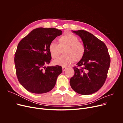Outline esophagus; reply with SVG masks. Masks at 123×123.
<instances>
[{"instance_id":"1","label":"esophagus","mask_w":123,"mask_h":123,"mask_svg":"<svg viewBox=\"0 0 123 123\" xmlns=\"http://www.w3.org/2000/svg\"><path fill=\"white\" fill-rule=\"evenodd\" d=\"M62 71H63V72H64L66 70L67 68H66V67H62Z\"/></svg>"}]
</instances>
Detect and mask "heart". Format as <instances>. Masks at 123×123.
<instances>
[{
    "label": "heart",
    "mask_w": 123,
    "mask_h": 123,
    "mask_svg": "<svg viewBox=\"0 0 123 123\" xmlns=\"http://www.w3.org/2000/svg\"><path fill=\"white\" fill-rule=\"evenodd\" d=\"M58 44L53 42L49 46V51L51 57L56 59L63 50L64 55L54 61L56 65L66 66L73 61L77 62L83 58L85 53L83 43L79 40L76 35L66 33L58 39Z\"/></svg>",
    "instance_id": "b5f03b06"
}]
</instances>
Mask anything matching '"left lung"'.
Instances as JSON below:
<instances>
[{
    "label": "left lung",
    "instance_id": "obj_1",
    "mask_svg": "<svg viewBox=\"0 0 123 123\" xmlns=\"http://www.w3.org/2000/svg\"><path fill=\"white\" fill-rule=\"evenodd\" d=\"M82 39L85 47L83 58L73 68L74 75L70 79L73 90L81 95L98 91L105 83L110 64L106 44L91 33L80 30L73 31Z\"/></svg>",
    "mask_w": 123,
    "mask_h": 123
}]
</instances>
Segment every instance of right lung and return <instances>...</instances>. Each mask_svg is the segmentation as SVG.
<instances>
[{"mask_svg":"<svg viewBox=\"0 0 123 123\" xmlns=\"http://www.w3.org/2000/svg\"><path fill=\"white\" fill-rule=\"evenodd\" d=\"M62 34L54 28H38L32 30L18 43L14 62L20 84L31 93H44L51 91L58 76L62 72L61 66H48L51 56L50 43Z\"/></svg>","mask_w":123,"mask_h":123,"instance_id":"right-lung-1","label":"right lung"}]
</instances>
